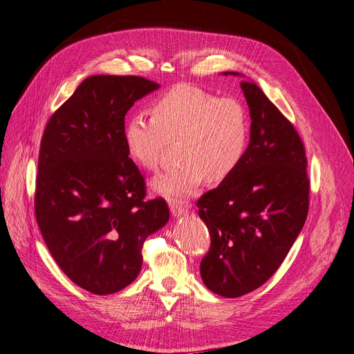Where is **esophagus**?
Returning a JSON list of instances; mask_svg holds the SVG:
<instances>
[{
	"mask_svg": "<svg viewBox=\"0 0 354 354\" xmlns=\"http://www.w3.org/2000/svg\"><path fill=\"white\" fill-rule=\"evenodd\" d=\"M169 208L174 216H180L189 212L191 205L188 202H183V201H178V199H171L169 201Z\"/></svg>",
	"mask_w": 354,
	"mask_h": 354,
	"instance_id": "esophagus-1",
	"label": "esophagus"
}]
</instances>
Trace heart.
<instances>
[{
    "instance_id": "obj_1",
    "label": "heart",
    "mask_w": 354,
    "mask_h": 354,
    "mask_svg": "<svg viewBox=\"0 0 354 354\" xmlns=\"http://www.w3.org/2000/svg\"><path fill=\"white\" fill-rule=\"evenodd\" d=\"M152 118L138 113L124 127L127 152L147 171H155L169 142L178 140L179 163L153 179L155 192L166 198L191 195L201 182L227 179L243 160L250 136L244 106L180 84L160 96Z\"/></svg>"
}]
</instances>
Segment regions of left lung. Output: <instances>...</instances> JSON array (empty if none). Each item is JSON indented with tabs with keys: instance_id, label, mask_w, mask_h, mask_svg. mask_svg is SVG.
<instances>
[{
	"instance_id": "left-lung-1",
	"label": "left lung",
	"mask_w": 354,
	"mask_h": 354,
	"mask_svg": "<svg viewBox=\"0 0 354 354\" xmlns=\"http://www.w3.org/2000/svg\"><path fill=\"white\" fill-rule=\"evenodd\" d=\"M241 88L250 107V145L236 169L196 202L211 235L202 281L227 299L257 290L278 270L304 227L310 199L299 132L255 83L244 80Z\"/></svg>"
}]
</instances>
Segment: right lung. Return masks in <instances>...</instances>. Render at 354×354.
I'll list each match as a JSON object with an SVG mask.
<instances>
[{"label":"right lung","instance_id":"add662e5","mask_svg":"<svg viewBox=\"0 0 354 354\" xmlns=\"http://www.w3.org/2000/svg\"><path fill=\"white\" fill-rule=\"evenodd\" d=\"M159 87L140 76H90L54 111L40 143L34 209L54 261L79 287L113 294L135 281L145 239L169 219L129 158L124 116Z\"/></svg>","mask_w":354,"mask_h":354}]
</instances>
